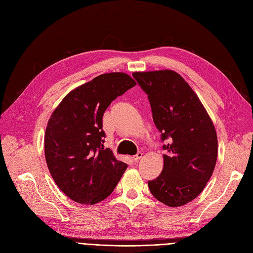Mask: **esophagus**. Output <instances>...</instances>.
<instances>
[{"label": "esophagus", "instance_id": "obj_1", "mask_svg": "<svg viewBox=\"0 0 253 253\" xmlns=\"http://www.w3.org/2000/svg\"><path fill=\"white\" fill-rule=\"evenodd\" d=\"M142 157V153H140V152H138L137 154H136V155H134L133 157H132V160L134 161V162H137L140 158Z\"/></svg>", "mask_w": 253, "mask_h": 253}]
</instances>
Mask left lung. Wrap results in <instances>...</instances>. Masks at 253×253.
<instances>
[{
    "mask_svg": "<svg viewBox=\"0 0 253 253\" xmlns=\"http://www.w3.org/2000/svg\"><path fill=\"white\" fill-rule=\"evenodd\" d=\"M132 75L148 95L153 121L166 142L163 169L148 182L150 191L169 207L183 206L204 190L213 173L218 152L215 127L179 73L158 70Z\"/></svg>",
    "mask_w": 253,
    "mask_h": 253,
    "instance_id": "obj_1",
    "label": "left lung"
}]
</instances>
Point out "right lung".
Masks as SVG:
<instances>
[{
  "mask_svg": "<svg viewBox=\"0 0 253 253\" xmlns=\"http://www.w3.org/2000/svg\"><path fill=\"white\" fill-rule=\"evenodd\" d=\"M136 83L123 72L101 74L66 95L48 120L44 152L58 187L72 201L95 205L111 194L127 169L103 148L102 117Z\"/></svg>",
  "mask_w": 253,
  "mask_h": 253,
  "instance_id": "1",
  "label": "right lung"
}]
</instances>
